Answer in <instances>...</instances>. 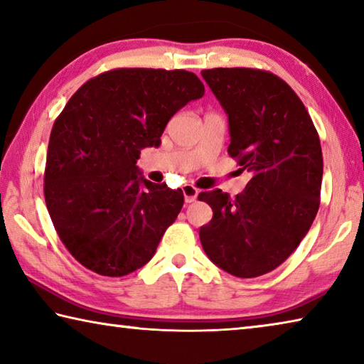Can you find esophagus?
<instances>
[{"label":"esophagus","instance_id":"34e87169","mask_svg":"<svg viewBox=\"0 0 364 364\" xmlns=\"http://www.w3.org/2000/svg\"><path fill=\"white\" fill-rule=\"evenodd\" d=\"M183 194H184V200H186V204H191V202H194L197 199L199 191H197V188H194L193 184H184Z\"/></svg>","mask_w":364,"mask_h":364}]
</instances>
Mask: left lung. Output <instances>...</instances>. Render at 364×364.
Wrapping results in <instances>:
<instances>
[{"mask_svg":"<svg viewBox=\"0 0 364 364\" xmlns=\"http://www.w3.org/2000/svg\"><path fill=\"white\" fill-rule=\"evenodd\" d=\"M202 77L228 114V154L252 178L234 199L221 189L199 194L213 210L200 242L226 273L257 278L287 260L316 217L321 144L304 102L274 73L218 67Z\"/></svg>","mask_w":364,"mask_h":364,"instance_id":"obj_1","label":"left lung"}]
</instances>
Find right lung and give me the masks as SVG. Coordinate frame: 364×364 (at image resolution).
Returning a JSON list of instances; mask_svg holds the SVG:
<instances>
[{"mask_svg": "<svg viewBox=\"0 0 364 364\" xmlns=\"http://www.w3.org/2000/svg\"><path fill=\"white\" fill-rule=\"evenodd\" d=\"M204 91L193 72L114 69L80 86L59 114L43 189L59 239L85 268L120 278L156 254L184 196L138 176L136 160Z\"/></svg>", "mask_w": 364, "mask_h": 364, "instance_id": "add662e5", "label": "right lung"}]
</instances>
